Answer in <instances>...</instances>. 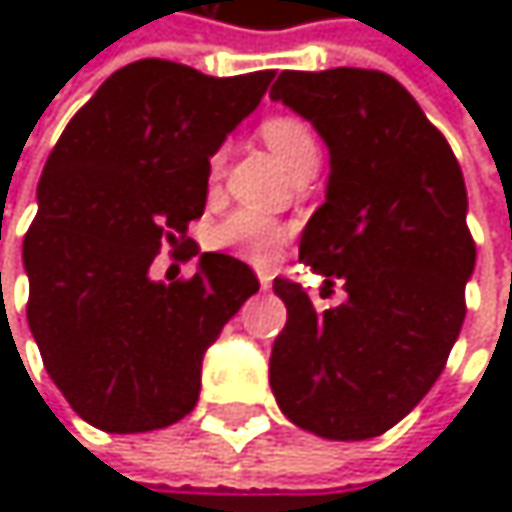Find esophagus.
<instances>
[{"label":"esophagus","mask_w":512,"mask_h":512,"mask_svg":"<svg viewBox=\"0 0 512 512\" xmlns=\"http://www.w3.org/2000/svg\"><path fill=\"white\" fill-rule=\"evenodd\" d=\"M257 281H260V287H263V290H266V287H269V284H272V275H269V272H266V269H260V272H257Z\"/></svg>","instance_id":"obj_1"}]
</instances>
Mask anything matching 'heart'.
<instances>
[{"label": "heart", "mask_w": 512, "mask_h": 512, "mask_svg": "<svg viewBox=\"0 0 512 512\" xmlns=\"http://www.w3.org/2000/svg\"><path fill=\"white\" fill-rule=\"evenodd\" d=\"M260 133H263V142L272 148V154L278 156L290 171H296L305 162L320 159V148H317L311 127L299 118L275 115V118L263 121ZM222 165H225V154L219 151L210 159V174L219 177ZM284 237H287V228L281 222H275L266 213L249 210V207L234 210L231 216H225L219 225L210 228V246L243 257V260H252V263H266L278 252Z\"/></svg>", "instance_id": "heart-1"}]
</instances>
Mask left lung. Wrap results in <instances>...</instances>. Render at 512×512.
Instances as JSON below:
<instances>
[{
    "instance_id": "obj_1",
    "label": "left lung",
    "mask_w": 512,
    "mask_h": 512,
    "mask_svg": "<svg viewBox=\"0 0 512 512\" xmlns=\"http://www.w3.org/2000/svg\"><path fill=\"white\" fill-rule=\"evenodd\" d=\"M269 97L329 148L326 201L302 231L299 260L347 290L344 305L317 311L299 284L272 281L287 326L269 385L296 427L373 439L421 403L460 338L474 272L460 162L388 73L284 70Z\"/></svg>"
}]
</instances>
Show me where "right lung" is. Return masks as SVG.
<instances>
[{"mask_svg":"<svg viewBox=\"0 0 512 512\" xmlns=\"http://www.w3.org/2000/svg\"><path fill=\"white\" fill-rule=\"evenodd\" d=\"M272 70L207 76L142 58L70 118L38 183L23 240L29 329L73 412L106 433L162 430L198 403L201 358L257 293L255 272L204 252L186 281H154L159 249L207 204L210 156L252 115Z\"/></svg>","mask_w":512,"mask_h":512,"instance_id":"obj_1","label":"right lung"}]
</instances>
